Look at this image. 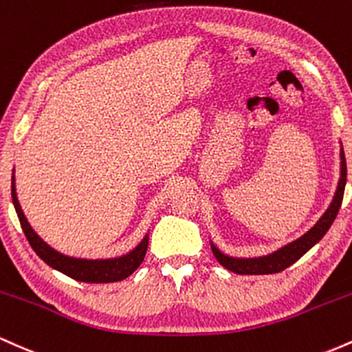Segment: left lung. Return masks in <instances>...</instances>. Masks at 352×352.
<instances>
[{"mask_svg": "<svg viewBox=\"0 0 352 352\" xmlns=\"http://www.w3.org/2000/svg\"><path fill=\"white\" fill-rule=\"evenodd\" d=\"M346 177H347V169H346V157L344 151L341 148V177H339L338 188H336L333 203L329 204V208L326 209L324 214L319 218L318 223L314 224L306 234H302L301 238L293 241V243L286 244V246L279 248L278 251L271 252L267 256H259V258H232V256L224 254L221 252L214 244L211 243V250L214 258L218 259V263L226 270L236 272V274H274V272H281L289 267L291 264H294L299 258H302L316 243L322 239V236L326 234L327 229L331 228V224L334 223L336 216H338L339 208H341L342 196H344V188H346Z\"/></svg>", "mask_w": 352, "mask_h": 352, "instance_id": "obj_1", "label": "left lung"}]
</instances>
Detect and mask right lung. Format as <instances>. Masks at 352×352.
I'll return each mask as SVG.
<instances>
[{"instance_id":"obj_1","label":"right lung","mask_w":352,"mask_h":352,"mask_svg":"<svg viewBox=\"0 0 352 352\" xmlns=\"http://www.w3.org/2000/svg\"><path fill=\"white\" fill-rule=\"evenodd\" d=\"M11 197H13L14 209H16V214L21 223L23 231H25L26 239L30 241L31 248L34 252L43 259L48 266L53 267L63 274L69 276L71 279H76L81 283H116L123 281V279L131 276L134 271L140 267V264L143 263L146 250H148V239L149 234H146L143 241L134 248L133 251H129L128 254L120 256V258H109V259H82V258H73V256H66L63 252L50 246L48 243H45L39 236L34 232V229L31 228V224L28 223L25 212H23L21 206H19V201L16 196V186H14V169H13V177H11Z\"/></svg>"}]
</instances>
